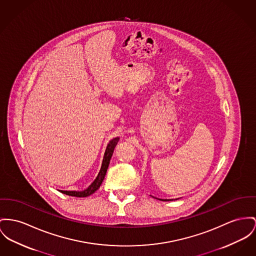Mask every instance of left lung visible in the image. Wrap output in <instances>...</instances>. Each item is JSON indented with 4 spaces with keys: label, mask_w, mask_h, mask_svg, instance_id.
Masks as SVG:
<instances>
[{
    "label": "left lung",
    "mask_w": 256,
    "mask_h": 256,
    "mask_svg": "<svg viewBox=\"0 0 256 256\" xmlns=\"http://www.w3.org/2000/svg\"><path fill=\"white\" fill-rule=\"evenodd\" d=\"M167 201H169V200H167Z\"/></svg>",
    "instance_id": "8db88e82"
}]
</instances>
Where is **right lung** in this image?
<instances>
[{"label":"right lung","instance_id":"1","mask_svg":"<svg viewBox=\"0 0 256 256\" xmlns=\"http://www.w3.org/2000/svg\"><path fill=\"white\" fill-rule=\"evenodd\" d=\"M118 140H120V138H114L112 140H110V142L108 144V146L106 148L104 158H102L101 170L99 172L95 180L88 188L84 189V191H64V190H59V191H61L62 193L68 195V196H74V197H87V196H90L91 194H93L95 191H97L100 188V186L102 184L106 172L108 170V164H110V158L112 156L114 148L116 146Z\"/></svg>","mask_w":256,"mask_h":256}]
</instances>
